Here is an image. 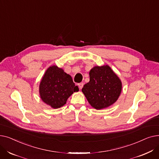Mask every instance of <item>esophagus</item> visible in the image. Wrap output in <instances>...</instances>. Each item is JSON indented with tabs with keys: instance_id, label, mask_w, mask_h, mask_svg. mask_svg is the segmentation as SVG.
Returning <instances> with one entry per match:
<instances>
[{
	"instance_id": "esophagus-1",
	"label": "esophagus",
	"mask_w": 159,
	"mask_h": 159,
	"mask_svg": "<svg viewBox=\"0 0 159 159\" xmlns=\"http://www.w3.org/2000/svg\"><path fill=\"white\" fill-rule=\"evenodd\" d=\"M83 85H84V84H83L82 82H81V83H79V88H80V89L82 88V87H83Z\"/></svg>"
}]
</instances>
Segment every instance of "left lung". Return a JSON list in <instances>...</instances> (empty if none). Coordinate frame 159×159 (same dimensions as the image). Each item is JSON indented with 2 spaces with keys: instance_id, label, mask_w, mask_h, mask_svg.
<instances>
[{
  "instance_id": "8db88e82",
  "label": "left lung",
  "mask_w": 159,
  "mask_h": 159,
  "mask_svg": "<svg viewBox=\"0 0 159 159\" xmlns=\"http://www.w3.org/2000/svg\"><path fill=\"white\" fill-rule=\"evenodd\" d=\"M89 74V81L82 91L91 106L101 110L115 103L121 93L122 83L110 67L95 66Z\"/></svg>"
}]
</instances>
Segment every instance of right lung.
Returning <instances> with one entry per match:
<instances>
[{"label":"right lung","instance_id":"right-lung-1","mask_svg":"<svg viewBox=\"0 0 159 159\" xmlns=\"http://www.w3.org/2000/svg\"><path fill=\"white\" fill-rule=\"evenodd\" d=\"M78 91L70 75L56 66L47 70L39 86L40 98L54 109L64 106L69 97Z\"/></svg>","mask_w":159,"mask_h":159}]
</instances>
